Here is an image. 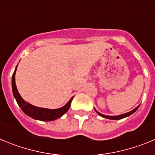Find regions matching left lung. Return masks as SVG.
<instances>
[{"label": "left lung", "mask_w": 155, "mask_h": 155, "mask_svg": "<svg viewBox=\"0 0 155 155\" xmlns=\"http://www.w3.org/2000/svg\"><path fill=\"white\" fill-rule=\"evenodd\" d=\"M140 105H138L137 107L135 108L134 109H133L132 111H130V112H129V113H124V114H122V115H120V116H105V115H103L102 114V113H98V111L96 110V109H94V110H95V112H96L97 113H98L99 116H101L102 117H104V118H106V119H109V120H121V119H124V118H126V117H127V116H130L131 114H133V113H134V112H136L137 109L139 108Z\"/></svg>", "instance_id": "1"}]
</instances>
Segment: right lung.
Returning <instances> with one entry per match:
<instances>
[{
  "label": "right lung",
  "instance_id": "1",
  "mask_svg": "<svg viewBox=\"0 0 155 155\" xmlns=\"http://www.w3.org/2000/svg\"><path fill=\"white\" fill-rule=\"evenodd\" d=\"M17 67H16L15 70L14 71L13 75H12V91H13L14 97H15V98L17 101L18 105H19V107L21 108V110L27 116H28L31 118L34 119V120H41V121H53V120H55L61 117L63 115H64L68 112V109H70V106H71L73 97L63 107L56 109H50L36 107L35 105H32L25 102L18 93V91L17 87H16L15 84V73L16 70H17Z\"/></svg>",
  "mask_w": 155,
  "mask_h": 155
}]
</instances>
